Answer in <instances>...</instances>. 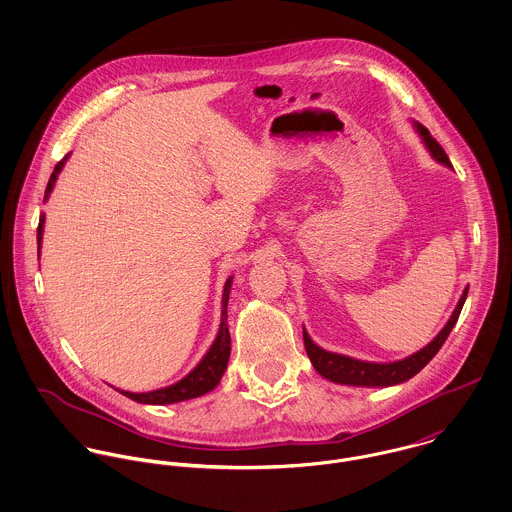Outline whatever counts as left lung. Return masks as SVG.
<instances>
[{
  "mask_svg": "<svg viewBox=\"0 0 512 512\" xmlns=\"http://www.w3.org/2000/svg\"><path fill=\"white\" fill-rule=\"evenodd\" d=\"M416 129L420 131L428 151L432 153V157L448 167H452L446 151L442 149V145L430 135V131L422 125L416 123ZM467 298V288L463 290V296L459 298L457 306H455L454 314L450 318V322L446 324V328L430 341L424 349H420L418 353L402 359V361H395V363H367V361H357L345 355H338V353H330L324 351L322 347H318L314 341L310 340V336L306 334V330L302 332L304 336V347L306 353L314 365V369L334 381V383H341V385H357V387H389V385H398L408 381L410 377H414L420 369L426 367V363L440 351V347L444 345V341L448 340L452 328L459 318V312L463 308V302Z\"/></svg>",
  "mask_w": 512,
  "mask_h": 512,
  "instance_id": "8db88e82",
  "label": "left lung"
}]
</instances>
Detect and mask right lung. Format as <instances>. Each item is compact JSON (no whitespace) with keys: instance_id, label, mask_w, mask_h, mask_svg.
<instances>
[{"instance_id":"1","label":"right lung","mask_w":512,"mask_h":512,"mask_svg":"<svg viewBox=\"0 0 512 512\" xmlns=\"http://www.w3.org/2000/svg\"><path fill=\"white\" fill-rule=\"evenodd\" d=\"M66 157L62 161H58L55 171L51 174L47 190H45V198L51 194V190L55 186V180H57V174L62 169ZM43 224H45V214L39 218V228H37L39 249H41V239H43ZM229 286H231V279H228L226 288H224V300H222L224 308H222L220 334H218V338L214 341V345L210 347V351L204 355V359L196 365V369L190 371L182 381L174 383L171 387H165V389H159V391H151V393H127V391H121L125 397L137 400V402H143V404H172V402L200 397V395L212 391L220 383V379H222V375H224V371L228 367L229 351H231V338H229L228 330Z\"/></svg>"}]
</instances>
